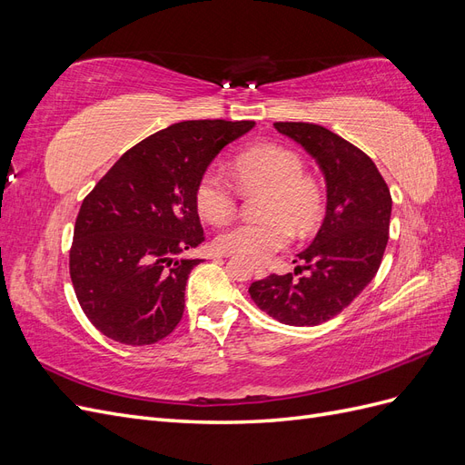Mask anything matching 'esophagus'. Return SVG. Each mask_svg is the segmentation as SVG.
I'll return each mask as SVG.
<instances>
[{
    "label": "esophagus",
    "mask_w": 465,
    "mask_h": 465,
    "mask_svg": "<svg viewBox=\"0 0 465 465\" xmlns=\"http://www.w3.org/2000/svg\"><path fill=\"white\" fill-rule=\"evenodd\" d=\"M254 275H256V279H263V277L267 275L265 267H263V265H260V263H256V265H254Z\"/></svg>",
    "instance_id": "esophagus-1"
}]
</instances>
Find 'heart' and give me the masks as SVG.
Here are the masks:
<instances>
[{"mask_svg": "<svg viewBox=\"0 0 465 465\" xmlns=\"http://www.w3.org/2000/svg\"><path fill=\"white\" fill-rule=\"evenodd\" d=\"M238 186L267 188L262 221L231 224L215 238L223 254L242 256L252 262L270 258L291 241V227L299 234L311 231L322 213V192L312 178L304 176V161L297 151L281 143H258L232 161ZM200 215L209 223H224L236 211V193L217 171L200 176L193 190Z\"/></svg>", "mask_w": 465, "mask_h": 465, "instance_id": "obj_1", "label": "heart"}]
</instances>
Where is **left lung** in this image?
<instances>
[{"label": "left lung", "instance_id": "left-lung-1", "mask_svg": "<svg viewBox=\"0 0 465 465\" xmlns=\"http://www.w3.org/2000/svg\"><path fill=\"white\" fill-rule=\"evenodd\" d=\"M273 128L316 161L326 182V217L294 273L254 281L248 292L289 326H318L340 314L374 279L388 244L391 195L376 164L323 125L275 122Z\"/></svg>", "mask_w": 465, "mask_h": 465}]
</instances>
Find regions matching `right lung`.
Listing matches in <instances>:
<instances>
[{"label":"right lung","instance_id":"obj_1","mask_svg":"<svg viewBox=\"0 0 465 465\" xmlns=\"http://www.w3.org/2000/svg\"><path fill=\"white\" fill-rule=\"evenodd\" d=\"M256 122L190 120L125 151L81 203L69 275L83 312L110 340L151 345L184 312L186 281L203 242L193 202L200 176Z\"/></svg>","mask_w":465,"mask_h":465}]
</instances>
